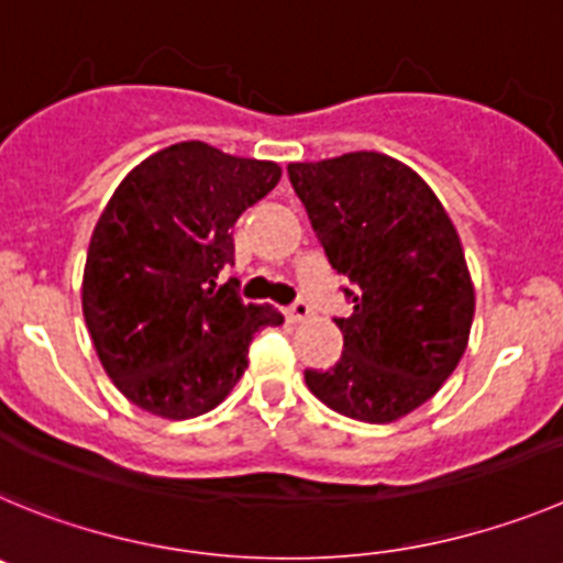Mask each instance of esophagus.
I'll use <instances>...</instances> for the list:
<instances>
[{"label": "esophagus", "mask_w": 563, "mask_h": 563, "mask_svg": "<svg viewBox=\"0 0 563 563\" xmlns=\"http://www.w3.org/2000/svg\"><path fill=\"white\" fill-rule=\"evenodd\" d=\"M311 317V306L306 300H297L294 306L286 308V319L288 322H302V319Z\"/></svg>", "instance_id": "esophagus-1"}]
</instances>
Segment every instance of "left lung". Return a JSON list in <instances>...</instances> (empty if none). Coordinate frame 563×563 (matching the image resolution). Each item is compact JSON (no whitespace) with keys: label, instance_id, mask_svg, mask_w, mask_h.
I'll return each mask as SVG.
<instances>
[{"label":"left lung","instance_id":"8db88e82","mask_svg":"<svg viewBox=\"0 0 563 563\" xmlns=\"http://www.w3.org/2000/svg\"><path fill=\"white\" fill-rule=\"evenodd\" d=\"M288 179L353 286V313L336 319L342 358L306 369L308 389L364 423L404 418L443 387L468 344L474 283L457 230L427 181L376 151L291 162Z\"/></svg>","mask_w":563,"mask_h":563}]
</instances>
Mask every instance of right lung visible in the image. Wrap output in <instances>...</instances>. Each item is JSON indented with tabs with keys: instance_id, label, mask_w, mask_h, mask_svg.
I'll use <instances>...</instances> for the list:
<instances>
[{
	"instance_id": "obj_1",
	"label": "right lung",
	"mask_w": 563,
	"mask_h": 563,
	"mask_svg": "<svg viewBox=\"0 0 563 563\" xmlns=\"http://www.w3.org/2000/svg\"><path fill=\"white\" fill-rule=\"evenodd\" d=\"M280 181V165L190 140L140 162L95 224L84 266V319L114 387L168 420L205 415L244 376L250 342L280 325L246 306L235 263L238 216Z\"/></svg>"
}]
</instances>
